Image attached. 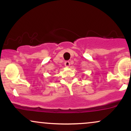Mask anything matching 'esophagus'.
Returning <instances> with one entry per match:
<instances>
[{"label": "esophagus", "instance_id": "34e87169", "mask_svg": "<svg viewBox=\"0 0 131 131\" xmlns=\"http://www.w3.org/2000/svg\"><path fill=\"white\" fill-rule=\"evenodd\" d=\"M70 65V61H65V63H64V66H65L66 67H69Z\"/></svg>", "mask_w": 131, "mask_h": 131}]
</instances>
